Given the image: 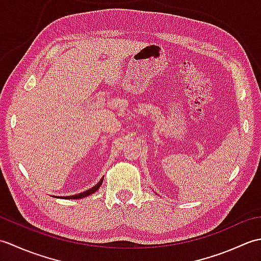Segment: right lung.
<instances>
[{
  "mask_svg": "<svg viewBox=\"0 0 261 261\" xmlns=\"http://www.w3.org/2000/svg\"><path fill=\"white\" fill-rule=\"evenodd\" d=\"M103 179H104V177H103V178H101V180H99L95 186H93L92 188H90V190H87V191L83 192V193L76 194V195H70V196H58V197L67 198V199H80V198H83V197H86V196H88V195H91V194H94V193H95V192L98 190V188L101 187L102 182H103Z\"/></svg>",
  "mask_w": 261,
  "mask_h": 261,
  "instance_id": "right-lung-1",
  "label": "right lung"
}]
</instances>
